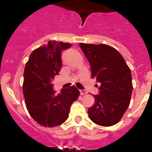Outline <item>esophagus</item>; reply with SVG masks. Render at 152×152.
Returning a JSON list of instances; mask_svg holds the SVG:
<instances>
[{
    "instance_id": "1",
    "label": "esophagus",
    "mask_w": 152,
    "mask_h": 152,
    "mask_svg": "<svg viewBox=\"0 0 152 152\" xmlns=\"http://www.w3.org/2000/svg\"><path fill=\"white\" fill-rule=\"evenodd\" d=\"M86 93H87V91H86V90H80V94L81 95H85V94H86Z\"/></svg>"
}]
</instances>
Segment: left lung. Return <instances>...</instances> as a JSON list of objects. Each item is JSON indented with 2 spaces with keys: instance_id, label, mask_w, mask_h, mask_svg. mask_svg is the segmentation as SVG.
<instances>
[{
  "instance_id": "obj_1",
  "label": "left lung",
  "mask_w": 152,
  "mask_h": 152,
  "mask_svg": "<svg viewBox=\"0 0 152 152\" xmlns=\"http://www.w3.org/2000/svg\"><path fill=\"white\" fill-rule=\"evenodd\" d=\"M79 45L91 66L92 77L99 83V94L93 95L95 103L88 109L89 118L102 126L115 125L130 104L133 89L130 68L121 54L110 45Z\"/></svg>"
}]
</instances>
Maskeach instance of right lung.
<instances>
[{"instance_id": "1", "label": "right lung", "mask_w": 152, "mask_h": 152, "mask_svg": "<svg viewBox=\"0 0 152 152\" xmlns=\"http://www.w3.org/2000/svg\"><path fill=\"white\" fill-rule=\"evenodd\" d=\"M70 47V43L50 40L34 50L26 64L23 85L26 106L32 118L43 126L64 123L80 94L75 86L62 89L57 95L52 88V80L62 67V50Z\"/></svg>"}]
</instances>
